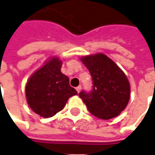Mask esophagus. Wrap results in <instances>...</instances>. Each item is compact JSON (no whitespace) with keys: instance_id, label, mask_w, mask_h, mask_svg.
Here are the masks:
<instances>
[{"instance_id":"1","label":"esophagus","mask_w":155,"mask_h":155,"mask_svg":"<svg viewBox=\"0 0 155 155\" xmlns=\"http://www.w3.org/2000/svg\"><path fill=\"white\" fill-rule=\"evenodd\" d=\"M76 91H77V92L79 93L80 92V91H81V85H79V86H77V87H76Z\"/></svg>"}]
</instances>
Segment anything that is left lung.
<instances>
[{
    "instance_id": "1",
    "label": "left lung",
    "mask_w": 155,
    "mask_h": 155,
    "mask_svg": "<svg viewBox=\"0 0 155 155\" xmlns=\"http://www.w3.org/2000/svg\"><path fill=\"white\" fill-rule=\"evenodd\" d=\"M92 77L93 89L79 96L88 111L104 120L118 116L130 99V83L117 64L106 54L98 53L81 58Z\"/></svg>"
}]
</instances>
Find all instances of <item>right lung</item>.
I'll return each mask as SVG.
<instances>
[{
	"label": "right lung",
	"mask_w": 155,
	"mask_h": 155,
	"mask_svg": "<svg viewBox=\"0 0 155 155\" xmlns=\"http://www.w3.org/2000/svg\"><path fill=\"white\" fill-rule=\"evenodd\" d=\"M62 60L50 57L44 65L29 77L25 92L28 104L35 113L48 118L62 110L77 91L70 85V80L61 72Z\"/></svg>",
	"instance_id": "add662e5"
}]
</instances>
